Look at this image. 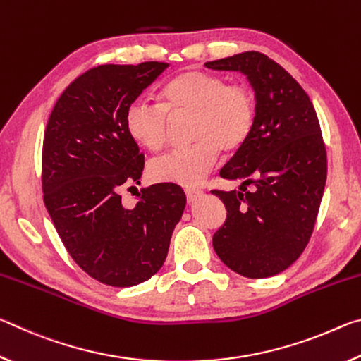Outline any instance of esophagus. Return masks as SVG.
<instances>
[{
    "label": "esophagus",
    "mask_w": 361,
    "mask_h": 361,
    "mask_svg": "<svg viewBox=\"0 0 361 361\" xmlns=\"http://www.w3.org/2000/svg\"><path fill=\"white\" fill-rule=\"evenodd\" d=\"M185 194H186V197H188V202H194V200L197 199V197H200V195H202L204 192L200 191V189H195V188H186L185 189Z\"/></svg>",
    "instance_id": "obj_1"
}]
</instances>
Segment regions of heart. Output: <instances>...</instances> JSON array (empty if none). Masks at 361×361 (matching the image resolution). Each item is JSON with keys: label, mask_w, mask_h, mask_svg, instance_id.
<instances>
[{"label": "heart", "mask_w": 361, "mask_h": 361, "mask_svg": "<svg viewBox=\"0 0 361 361\" xmlns=\"http://www.w3.org/2000/svg\"><path fill=\"white\" fill-rule=\"evenodd\" d=\"M157 103L132 102L126 109L124 126L133 142L159 151L167 142L169 116L191 114L189 138L192 143L176 148L149 164L151 180L192 186L224 152L240 149L253 130L256 102L252 89L228 84V79L205 70H189L175 76L159 92Z\"/></svg>", "instance_id": "b5f03b06"}]
</instances>
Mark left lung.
<instances>
[{
    "instance_id": "8db88e82",
    "label": "left lung",
    "mask_w": 361,
    "mask_h": 361,
    "mask_svg": "<svg viewBox=\"0 0 361 361\" xmlns=\"http://www.w3.org/2000/svg\"><path fill=\"white\" fill-rule=\"evenodd\" d=\"M205 66L243 73L256 99L253 130L219 172L242 180L240 191H212L228 210L213 248L243 277L277 276L307 247L319 215L326 183L319 118L296 79L264 54L242 52Z\"/></svg>"
}]
</instances>
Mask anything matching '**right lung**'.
Instances as JSON below:
<instances>
[{
  "label": "right lung",
  "mask_w": 361,
  "mask_h": 361,
  "mask_svg": "<svg viewBox=\"0 0 361 361\" xmlns=\"http://www.w3.org/2000/svg\"><path fill=\"white\" fill-rule=\"evenodd\" d=\"M167 66H95L63 90L47 121L44 205L76 264L109 286H133L154 276L186 205L173 183L143 188L133 209L121 200V189L140 185L145 167L143 152L126 130V109Z\"/></svg>",
  "instance_id": "1"
}]
</instances>
